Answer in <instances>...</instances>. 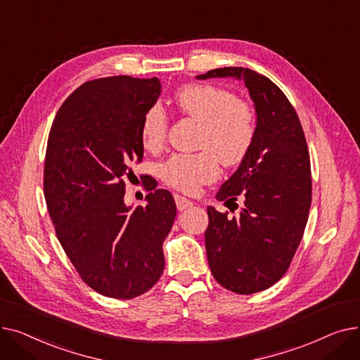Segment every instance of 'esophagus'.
<instances>
[{
    "label": "esophagus",
    "instance_id": "esophagus-1",
    "mask_svg": "<svg viewBox=\"0 0 360 360\" xmlns=\"http://www.w3.org/2000/svg\"><path fill=\"white\" fill-rule=\"evenodd\" d=\"M175 202H176V207H178V210H179V212H184V210L191 209V207L194 205V202H193V201H190V200L185 198V197H182V195H178V194H175Z\"/></svg>",
    "mask_w": 360,
    "mask_h": 360
}]
</instances>
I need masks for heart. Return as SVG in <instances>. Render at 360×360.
<instances>
[{"mask_svg":"<svg viewBox=\"0 0 360 360\" xmlns=\"http://www.w3.org/2000/svg\"><path fill=\"white\" fill-rule=\"evenodd\" d=\"M178 108L201 124L200 153L174 155L160 169L169 186L185 194L198 193L202 185L220 176V163L236 166L250 153L255 139V118L251 108L223 87L214 84H188L175 96ZM167 137V117L155 105L143 117L141 139L150 151L163 148Z\"/></svg>","mask_w":360,"mask_h":360,"instance_id":"b5f03b06","label":"heart"}]
</instances>
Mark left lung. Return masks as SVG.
<instances>
[{"label":"left lung","mask_w":360,"mask_h":360,"mask_svg":"<svg viewBox=\"0 0 360 360\" xmlns=\"http://www.w3.org/2000/svg\"><path fill=\"white\" fill-rule=\"evenodd\" d=\"M214 77L245 83L257 131L250 153L216 195L226 202L240 195L245 205L239 216L229 219L207 207V259L223 288L251 295L285 276L304 236L312 198L309 151L295 108L266 75L243 67L197 75L198 80Z\"/></svg>","instance_id":"8db88e82"}]
</instances>
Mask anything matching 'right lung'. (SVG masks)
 <instances>
[{
	"instance_id": "right-lung-1",
	"label": "right lung",
	"mask_w": 360,
	"mask_h": 360,
	"mask_svg": "<svg viewBox=\"0 0 360 360\" xmlns=\"http://www.w3.org/2000/svg\"><path fill=\"white\" fill-rule=\"evenodd\" d=\"M159 79H96L75 89L52 122L44 193L61 247L86 285L132 299L153 288L165 269L163 240L176 205L147 179L146 207L125 205V178L143 159L141 122L158 102Z\"/></svg>"
}]
</instances>
